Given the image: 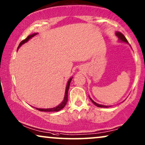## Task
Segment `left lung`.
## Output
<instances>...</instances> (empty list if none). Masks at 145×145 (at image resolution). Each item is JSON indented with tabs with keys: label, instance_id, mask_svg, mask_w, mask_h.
I'll return each mask as SVG.
<instances>
[{
	"label": "left lung",
	"instance_id": "obj_1",
	"mask_svg": "<svg viewBox=\"0 0 145 145\" xmlns=\"http://www.w3.org/2000/svg\"><path fill=\"white\" fill-rule=\"evenodd\" d=\"M116 36H117V37L119 38V40H121V41H122V42H126V43H127V44L129 43L128 41H127V40L126 39V38L125 37V36L123 35V34L122 33H121V32H116ZM89 99H91V101H92V103H93L94 105H96V106H97V107H110V106H106V105H99V104L95 103V101H93V100H92L91 99L90 97H89Z\"/></svg>",
	"mask_w": 145,
	"mask_h": 145
}]
</instances>
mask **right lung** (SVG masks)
I'll list each match as a JSON object with an SVG mask.
<instances>
[{
  "instance_id": "right-lung-1",
  "label": "right lung",
  "mask_w": 145,
  "mask_h": 145,
  "mask_svg": "<svg viewBox=\"0 0 145 145\" xmlns=\"http://www.w3.org/2000/svg\"><path fill=\"white\" fill-rule=\"evenodd\" d=\"M37 33H34V34H31V35H29L28 37H27L26 39L23 40L22 42H20V44H19L18 47V49L22 45V44H24V43H26L31 38L34 37V36H36ZM17 49V50H18ZM71 80H72V78H71L69 80H68V82H67V86H66V89H65V96H64V99H63V101L61 102V103L59 104V105H57V107H54V108H49V109H40V108H36L37 110H39L40 111H46V112H54V111H58L59 110L62 109L63 107H65V105H66L67 102V93H68V90H69V85H70V82Z\"/></svg>"
}]
</instances>
